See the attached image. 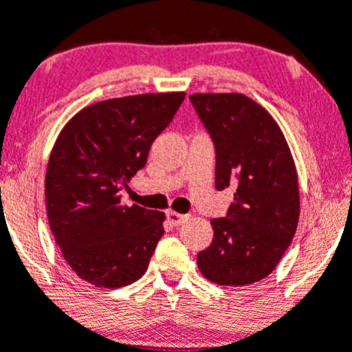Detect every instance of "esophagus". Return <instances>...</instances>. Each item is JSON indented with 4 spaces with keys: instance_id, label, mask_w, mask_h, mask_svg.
Segmentation results:
<instances>
[{
    "instance_id": "esophagus-1",
    "label": "esophagus",
    "mask_w": 352,
    "mask_h": 352,
    "mask_svg": "<svg viewBox=\"0 0 352 352\" xmlns=\"http://www.w3.org/2000/svg\"><path fill=\"white\" fill-rule=\"evenodd\" d=\"M166 218H168V221L173 227H179V225H182L189 217L182 213H177V211H168V213H166Z\"/></svg>"
}]
</instances>
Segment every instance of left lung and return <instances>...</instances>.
<instances>
[{
  "label": "left lung",
  "instance_id": "8db88e82",
  "mask_svg": "<svg viewBox=\"0 0 352 352\" xmlns=\"http://www.w3.org/2000/svg\"><path fill=\"white\" fill-rule=\"evenodd\" d=\"M217 149L214 187L237 184L225 218L197 268L218 285L241 287L275 270L299 221V182L284 132L261 104L241 93L190 96Z\"/></svg>",
  "mask_w": 352,
  "mask_h": 352
}]
</instances>
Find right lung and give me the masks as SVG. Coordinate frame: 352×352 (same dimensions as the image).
<instances>
[{
    "label": "right lung",
    "instance_id": "1",
    "mask_svg": "<svg viewBox=\"0 0 352 352\" xmlns=\"http://www.w3.org/2000/svg\"><path fill=\"white\" fill-rule=\"evenodd\" d=\"M186 93H148L89 104L61 129L44 180L47 220L68 267L96 287L146 274L165 234L163 211L122 204L120 190L146 165L153 141Z\"/></svg>",
    "mask_w": 352,
    "mask_h": 352
}]
</instances>
